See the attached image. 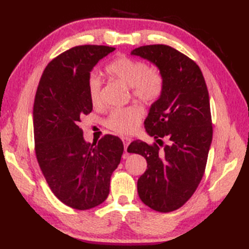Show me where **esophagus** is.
<instances>
[{
	"mask_svg": "<svg viewBox=\"0 0 249 249\" xmlns=\"http://www.w3.org/2000/svg\"><path fill=\"white\" fill-rule=\"evenodd\" d=\"M122 141H123V143H124V149H125V152H126V150H127V146H128V145H129V143H130L131 139H130V138H128V137H122Z\"/></svg>",
	"mask_w": 249,
	"mask_h": 249,
	"instance_id": "1",
	"label": "esophagus"
}]
</instances>
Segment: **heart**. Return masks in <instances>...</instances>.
I'll list each match as a JSON object with an SVG mask.
<instances>
[{"instance_id": "obj_1", "label": "heart", "mask_w": 249, "mask_h": 249, "mask_svg": "<svg viewBox=\"0 0 249 249\" xmlns=\"http://www.w3.org/2000/svg\"><path fill=\"white\" fill-rule=\"evenodd\" d=\"M108 75L130 88L135 97L144 103H154L160 97L163 89V78L156 68H149L144 62L129 56H120L106 67ZM89 96L93 106L102 102V81L91 76L88 82ZM143 110L139 106L115 109L106 120V125L119 134L135 131L143 118Z\"/></svg>"}]
</instances>
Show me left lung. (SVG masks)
Listing matches in <instances>:
<instances>
[{"instance_id":"1","label":"left lung","mask_w":249,"mask_h":249,"mask_svg":"<svg viewBox=\"0 0 249 249\" xmlns=\"http://www.w3.org/2000/svg\"><path fill=\"white\" fill-rule=\"evenodd\" d=\"M131 54L153 63L163 78L162 93L144 121L159 144L135 140L127 149L147 162L137 188L151 209L172 212L192 197L205 170L213 137L208 88L199 66L170 46H142ZM162 138L168 145H162Z\"/></svg>"}]
</instances>
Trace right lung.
Masks as SVG:
<instances>
[{"label": "right lung", "instance_id": "1", "mask_svg": "<svg viewBox=\"0 0 249 249\" xmlns=\"http://www.w3.org/2000/svg\"><path fill=\"white\" fill-rule=\"evenodd\" d=\"M114 50L84 45L63 52L47 65L35 95L37 161L55 197L76 210L95 208L107 199L124 151L123 142L112 135L91 144L79 126L93 110L88 89L91 71Z\"/></svg>", "mask_w": 249, "mask_h": 249}]
</instances>
